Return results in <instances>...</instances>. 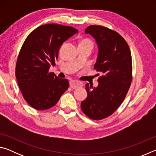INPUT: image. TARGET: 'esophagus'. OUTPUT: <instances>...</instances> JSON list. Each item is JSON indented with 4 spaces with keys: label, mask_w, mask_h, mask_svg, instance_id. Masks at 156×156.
I'll return each mask as SVG.
<instances>
[{
    "label": "esophagus",
    "mask_w": 156,
    "mask_h": 156,
    "mask_svg": "<svg viewBox=\"0 0 156 156\" xmlns=\"http://www.w3.org/2000/svg\"><path fill=\"white\" fill-rule=\"evenodd\" d=\"M69 86L72 89H77L83 87V83L81 82L76 80H72L69 82Z\"/></svg>",
    "instance_id": "obj_1"
}]
</instances>
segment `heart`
<instances>
[{"instance_id": "b5f03b06", "label": "heart", "mask_w": 156, "mask_h": 156, "mask_svg": "<svg viewBox=\"0 0 156 156\" xmlns=\"http://www.w3.org/2000/svg\"><path fill=\"white\" fill-rule=\"evenodd\" d=\"M80 44H89V45H91L93 47V43H92V41L91 40H89V39H84V40L81 41Z\"/></svg>"}]
</instances>
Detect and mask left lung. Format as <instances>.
<instances>
[{
	"label": "left lung",
	"mask_w": 156,
	"mask_h": 156,
	"mask_svg": "<svg viewBox=\"0 0 156 156\" xmlns=\"http://www.w3.org/2000/svg\"><path fill=\"white\" fill-rule=\"evenodd\" d=\"M84 31L96 41L98 54L94 69L102 75L96 87L85 84L87 97L81 109L89 118L98 120L114 113L125 98L132 80L131 54L126 41L115 31L91 25Z\"/></svg>",
	"instance_id": "8db88e82"
}]
</instances>
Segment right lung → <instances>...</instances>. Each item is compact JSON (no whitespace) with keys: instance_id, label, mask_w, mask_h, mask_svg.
Wrapping results in <instances>:
<instances>
[{"instance_id":"1","label":"right lung","mask_w":156,"mask_h":156,"mask_svg":"<svg viewBox=\"0 0 156 156\" xmlns=\"http://www.w3.org/2000/svg\"><path fill=\"white\" fill-rule=\"evenodd\" d=\"M78 32L69 26L47 24L29 34L18 54L16 78L26 102L37 110L54 107L69 87V81L49 72L60 46Z\"/></svg>"}]
</instances>
